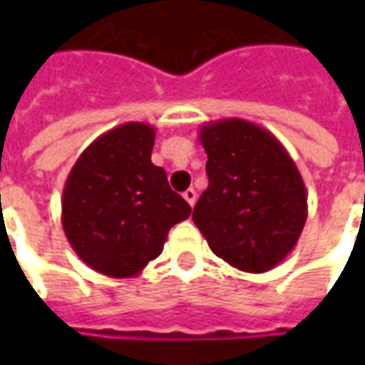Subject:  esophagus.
Returning <instances> with one entry per match:
<instances>
[{"label": "esophagus", "mask_w": 365, "mask_h": 365, "mask_svg": "<svg viewBox=\"0 0 365 365\" xmlns=\"http://www.w3.org/2000/svg\"><path fill=\"white\" fill-rule=\"evenodd\" d=\"M183 199H185V201H187V203H190L191 207L195 205V199H197V193H195V190H185L183 191Z\"/></svg>", "instance_id": "34e87169"}]
</instances>
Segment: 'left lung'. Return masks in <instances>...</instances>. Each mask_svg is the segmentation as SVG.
Wrapping results in <instances>:
<instances>
[{"label": "left lung", "instance_id": "obj_1", "mask_svg": "<svg viewBox=\"0 0 365 365\" xmlns=\"http://www.w3.org/2000/svg\"><path fill=\"white\" fill-rule=\"evenodd\" d=\"M209 185L193 207L207 245L232 268L264 274L295 248L307 190L295 162L268 128L245 119L199 127Z\"/></svg>", "mask_w": 365, "mask_h": 365}]
</instances>
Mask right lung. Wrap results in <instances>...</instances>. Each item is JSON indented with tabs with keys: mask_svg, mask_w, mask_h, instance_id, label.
Returning <instances> with one entry per match:
<instances>
[{
	"mask_svg": "<svg viewBox=\"0 0 365 365\" xmlns=\"http://www.w3.org/2000/svg\"><path fill=\"white\" fill-rule=\"evenodd\" d=\"M156 128L123 123L80 154L62 191V227L83 264L135 277L164 250L170 229L191 215L150 160Z\"/></svg>",
	"mask_w": 365,
	"mask_h": 365,
	"instance_id": "obj_1",
	"label": "right lung"
}]
</instances>
